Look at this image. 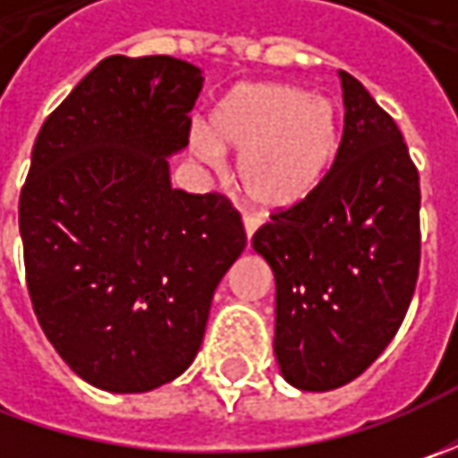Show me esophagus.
I'll return each mask as SVG.
<instances>
[{
	"mask_svg": "<svg viewBox=\"0 0 458 458\" xmlns=\"http://www.w3.org/2000/svg\"><path fill=\"white\" fill-rule=\"evenodd\" d=\"M257 229H259V219L257 216H244V234H247V242L255 237Z\"/></svg>",
	"mask_w": 458,
	"mask_h": 458,
	"instance_id": "1",
	"label": "esophagus"
}]
</instances>
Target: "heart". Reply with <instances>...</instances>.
<instances>
[{
  "label": "heart",
  "mask_w": 458,
  "mask_h": 458,
  "mask_svg": "<svg viewBox=\"0 0 458 458\" xmlns=\"http://www.w3.org/2000/svg\"><path fill=\"white\" fill-rule=\"evenodd\" d=\"M342 116L334 101L308 97L293 83H242L208 114V130L191 132L201 163L239 155L237 183L262 211H288L308 201L336 160Z\"/></svg>",
  "instance_id": "1"
}]
</instances>
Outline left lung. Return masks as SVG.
<instances>
[{
    "label": "left lung",
    "mask_w": 458,
    "mask_h": 458,
    "mask_svg": "<svg viewBox=\"0 0 458 458\" xmlns=\"http://www.w3.org/2000/svg\"><path fill=\"white\" fill-rule=\"evenodd\" d=\"M344 134L318 191L252 237L275 275V360L298 390H336L403 324L420 265V185L377 101L339 71Z\"/></svg>",
    "instance_id": "obj_1"
}]
</instances>
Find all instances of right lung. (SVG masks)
<instances>
[{
    "label": "right lung",
    "instance_id": "obj_1",
    "mask_svg": "<svg viewBox=\"0 0 458 458\" xmlns=\"http://www.w3.org/2000/svg\"><path fill=\"white\" fill-rule=\"evenodd\" d=\"M201 68L112 55L45 119L20 193L30 301L83 382L148 393L196 360L214 291L247 247L216 193L170 185Z\"/></svg>",
    "mask_w": 458,
    "mask_h": 458
}]
</instances>
